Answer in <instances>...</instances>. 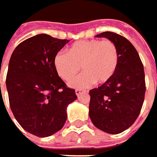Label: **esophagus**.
I'll return each mask as SVG.
<instances>
[{
    "instance_id": "34e87169",
    "label": "esophagus",
    "mask_w": 157,
    "mask_h": 157,
    "mask_svg": "<svg viewBox=\"0 0 157 157\" xmlns=\"http://www.w3.org/2000/svg\"><path fill=\"white\" fill-rule=\"evenodd\" d=\"M75 94H76V95L79 97L81 94H85V91H84V90H80V89H77V90H75Z\"/></svg>"
}]
</instances>
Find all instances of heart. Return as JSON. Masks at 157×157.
Returning a JSON list of instances; mask_svg holds the SVG:
<instances>
[{"label": "heart", "mask_w": 157, "mask_h": 157, "mask_svg": "<svg viewBox=\"0 0 157 157\" xmlns=\"http://www.w3.org/2000/svg\"><path fill=\"white\" fill-rule=\"evenodd\" d=\"M119 51L108 39L84 40L73 44L67 53L59 52L54 55L53 65L57 75L69 82L82 68L84 73L70 82L74 88H86L94 82L104 83L112 78L119 63Z\"/></svg>", "instance_id": "heart-1"}]
</instances>
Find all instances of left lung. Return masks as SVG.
I'll return each instance as SVG.
<instances>
[{"label": "left lung", "mask_w": 157, "mask_h": 157, "mask_svg": "<svg viewBox=\"0 0 157 157\" xmlns=\"http://www.w3.org/2000/svg\"><path fill=\"white\" fill-rule=\"evenodd\" d=\"M96 37L113 41L120 56L113 76L90 90L89 116L98 129L119 134L129 128L141 112L145 94L144 65L136 49L125 37L113 32H104Z\"/></svg>", "instance_id": "left-lung-1"}]
</instances>
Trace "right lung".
Returning a JSON list of instances; mask_svg holds the SVG:
<instances>
[{
	"instance_id": "add662e5",
	"label": "right lung",
	"mask_w": 157,
	"mask_h": 157,
	"mask_svg": "<svg viewBox=\"0 0 157 157\" xmlns=\"http://www.w3.org/2000/svg\"><path fill=\"white\" fill-rule=\"evenodd\" d=\"M68 42L44 33L33 36L15 48L9 62L6 87L11 110L25 131L39 137L61 130L67 105L77 99L53 65L54 55Z\"/></svg>"
}]
</instances>
